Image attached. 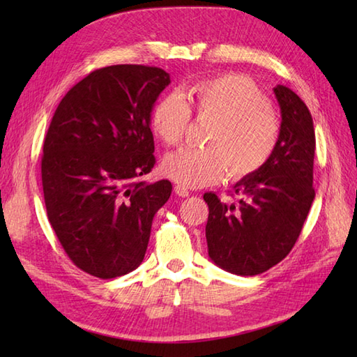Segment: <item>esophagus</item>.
<instances>
[{
    "instance_id": "esophagus-1",
    "label": "esophagus",
    "mask_w": 357,
    "mask_h": 357,
    "mask_svg": "<svg viewBox=\"0 0 357 357\" xmlns=\"http://www.w3.org/2000/svg\"><path fill=\"white\" fill-rule=\"evenodd\" d=\"M174 193H176L178 196H181V198H187V196L190 195V192H188V188L179 185V184L174 185Z\"/></svg>"
}]
</instances>
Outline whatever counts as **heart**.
I'll return each mask as SVG.
<instances>
[{"instance_id":"heart-1","label":"heart","mask_w":357,"mask_h":357,"mask_svg":"<svg viewBox=\"0 0 357 357\" xmlns=\"http://www.w3.org/2000/svg\"><path fill=\"white\" fill-rule=\"evenodd\" d=\"M202 119H213L208 149H181L162 161L167 178L183 187L216 184L227 174L242 179L259 172L279 144L280 121L268 98L255 82L238 73L196 82L188 90ZM192 110L179 93L162 96L151 110V127L167 146L185 138Z\"/></svg>"}]
</instances>
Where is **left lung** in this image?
Listing matches in <instances>:
<instances>
[{"instance_id": "left-lung-1", "label": "left lung", "mask_w": 357, "mask_h": 357, "mask_svg": "<svg viewBox=\"0 0 357 357\" xmlns=\"http://www.w3.org/2000/svg\"><path fill=\"white\" fill-rule=\"evenodd\" d=\"M275 95L282 123L270 161L236 183L238 204L204 195L210 259L239 276L261 275L291 252L314 199L312 113L291 89L276 86Z\"/></svg>"}]
</instances>
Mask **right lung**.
Here are the masks:
<instances>
[{
  "label": "right lung",
  "instance_id": "right-lung-1",
  "mask_svg": "<svg viewBox=\"0 0 357 357\" xmlns=\"http://www.w3.org/2000/svg\"><path fill=\"white\" fill-rule=\"evenodd\" d=\"M169 84L159 67H102L75 84L52 118L41 158L47 218L89 275L112 279L139 267L153 216L170 198V181L141 179L156 162L150 113Z\"/></svg>",
  "mask_w": 357,
  "mask_h": 357
}]
</instances>
